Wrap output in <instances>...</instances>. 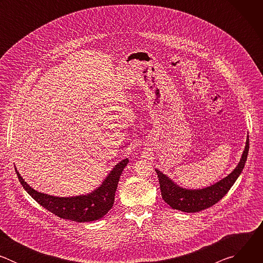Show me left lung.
<instances>
[{"mask_svg":"<svg viewBox=\"0 0 263 263\" xmlns=\"http://www.w3.org/2000/svg\"><path fill=\"white\" fill-rule=\"evenodd\" d=\"M249 153V135L241 158L236 167L218 182L199 190H189L179 186L170 177L155 170L160 184L162 199L173 209L183 212H199L216 204L226 195L241 174Z\"/></svg>","mask_w":263,"mask_h":263,"instance_id":"obj_1","label":"left lung"}]
</instances>
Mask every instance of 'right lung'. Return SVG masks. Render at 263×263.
I'll list each match as a JSON object with an SVG mask.
<instances>
[{
    "mask_svg": "<svg viewBox=\"0 0 263 263\" xmlns=\"http://www.w3.org/2000/svg\"><path fill=\"white\" fill-rule=\"evenodd\" d=\"M129 159L126 158L114 166L102 184L87 195L76 197H54L35 191L23 179L15 167L16 175L24 190L41 206L59 216L72 221L84 222L102 218L115 203L119 180Z\"/></svg>",
    "mask_w": 263,
    "mask_h": 263,
    "instance_id": "add662e5",
    "label": "right lung"
}]
</instances>
